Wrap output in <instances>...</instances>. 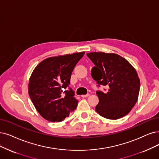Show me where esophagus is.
<instances>
[{
	"label": "esophagus",
	"mask_w": 159,
	"mask_h": 159,
	"mask_svg": "<svg viewBox=\"0 0 159 159\" xmlns=\"http://www.w3.org/2000/svg\"><path fill=\"white\" fill-rule=\"evenodd\" d=\"M90 96V94H86V95H82V98H86V97H89Z\"/></svg>",
	"instance_id": "1"
}]
</instances>
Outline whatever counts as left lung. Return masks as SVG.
Instances as JSON below:
<instances>
[{
	"label": "left lung",
	"mask_w": 159,
	"mask_h": 159,
	"mask_svg": "<svg viewBox=\"0 0 159 159\" xmlns=\"http://www.w3.org/2000/svg\"><path fill=\"white\" fill-rule=\"evenodd\" d=\"M95 67L92 78L98 84L109 86L107 93L97 92V113L105 119L116 120L126 115L136 103L140 80L131 63L114 53L90 52L86 54Z\"/></svg>",
	"instance_id": "8db88e82"
}]
</instances>
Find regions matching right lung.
Listing matches in <instances>:
<instances>
[{"label": "right lung", "mask_w": 159, "mask_h": 159, "mask_svg": "<svg viewBox=\"0 0 159 159\" xmlns=\"http://www.w3.org/2000/svg\"><path fill=\"white\" fill-rule=\"evenodd\" d=\"M84 53L50 57L39 63L33 70L29 78V95L44 119L61 122L77 107L78 100L74 97V92L70 89L64 90L70 84L73 70Z\"/></svg>", "instance_id": "add662e5"}]
</instances>
